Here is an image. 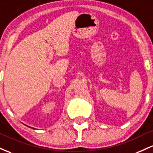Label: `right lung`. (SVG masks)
I'll return each mask as SVG.
<instances>
[{
    "instance_id": "1",
    "label": "right lung",
    "mask_w": 153,
    "mask_h": 153,
    "mask_svg": "<svg viewBox=\"0 0 153 153\" xmlns=\"http://www.w3.org/2000/svg\"><path fill=\"white\" fill-rule=\"evenodd\" d=\"M29 127H30V126H29ZM30 128H32V127H30Z\"/></svg>"
}]
</instances>
